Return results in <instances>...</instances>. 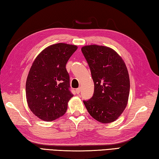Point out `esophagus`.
I'll return each mask as SVG.
<instances>
[{
  "label": "esophagus",
  "instance_id": "obj_1",
  "mask_svg": "<svg viewBox=\"0 0 159 159\" xmlns=\"http://www.w3.org/2000/svg\"><path fill=\"white\" fill-rule=\"evenodd\" d=\"M80 91H81V88H78V89H76V93L77 94H79L80 93Z\"/></svg>",
  "mask_w": 159,
  "mask_h": 159
}]
</instances>
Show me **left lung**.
I'll return each mask as SVG.
<instances>
[{"label":"left lung","instance_id":"left-lung-1","mask_svg":"<svg viewBox=\"0 0 159 159\" xmlns=\"http://www.w3.org/2000/svg\"><path fill=\"white\" fill-rule=\"evenodd\" d=\"M94 82V93L83 101L91 116L103 124L115 121L127 106L129 78L127 67L111 48L88 45L82 48Z\"/></svg>","mask_w":159,"mask_h":159}]
</instances>
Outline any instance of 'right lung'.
<instances>
[{
	"mask_svg": "<svg viewBox=\"0 0 159 159\" xmlns=\"http://www.w3.org/2000/svg\"><path fill=\"white\" fill-rule=\"evenodd\" d=\"M75 45L57 43L47 47L35 58L26 82V97L31 111L43 121L65 114L73 95L66 64Z\"/></svg>",
	"mask_w": 159,
	"mask_h": 159,
	"instance_id": "add662e5",
	"label": "right lung"
}]
</instances>
